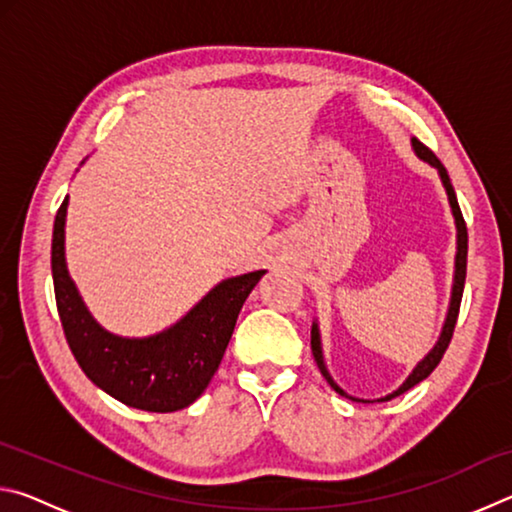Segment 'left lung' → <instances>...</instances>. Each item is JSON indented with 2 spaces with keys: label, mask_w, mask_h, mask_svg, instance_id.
<instances>
[{
  "label": "left lung",
  "mask_w": 512,
  "mask_h": 512,
  "mask_svg": "<svg viewBox=\"0 0 512 512\" xmlns=\"http://www.w3.org/2000/svg\"><path fill=\"white\" fill-rule=\"evenodd\" d=\"M413 149H415V153L420 155L422 160H427V162H431L433 167H436L438 171H440V178H443V185H445V189H447V196H449V205H452V212H454V219H456V228H458V253H456V275H454V289H452V302H449V314H447V320H445V327H443V334H440V339H438V343H436V348H433L427 357H424L420 363H418V368H415L411 375H409V379L404 381V384L397 388L395 393H391V395H386V397H381V400H377V402H388V400H393V397H397V395H402V393H406L409 391V388H413L415 384H420L422 379H427L433 370H436V366L440 363V359H443V354L447 352V348H449V341H452V336H454V327H456V318H458V309H461V298H463V289H465V271H467V225H465V219H463V212H461V207H458V201H456V192H454V187H452V180H449V176H447V169L443 167V162H440L438 158H436V153H433L429 146H424L418 137H413ZM311 352H314V359H316V363H318V368H320V372H323V377L327 379V384L334 388L336 393L339 395H343V397H350L348 393L343 391V388H339L334 384V379L329 377V372H327V368H325V363H323V352H320V339H318V327L314 325V329H311ZM350 400H354V397H350Z\"/></svg>",
  "instance_id": "obj_1"
}]
</instances>
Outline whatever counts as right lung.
<instances>
[{
  "mask_svg": "<svg viewBox=\"0 0 512 512\" xmlns=\"http://www.w3.org/2000/svg\"><path fill=\"white\" fill-rule=\"evenodd\" d=\"M67 198L51 237V275L65 339L76 363L101 391L126 406L153 413L180 411L210 384L235 332L237 316L266 271L214 287L189 314L151 339H119L94 323L65 266Z\"/></svg>",
  "mask_w": 512,
  "mask_h": 512,
  "instance_id": "right-lung-1",
  "label": "right lung"
}]
</instances>
